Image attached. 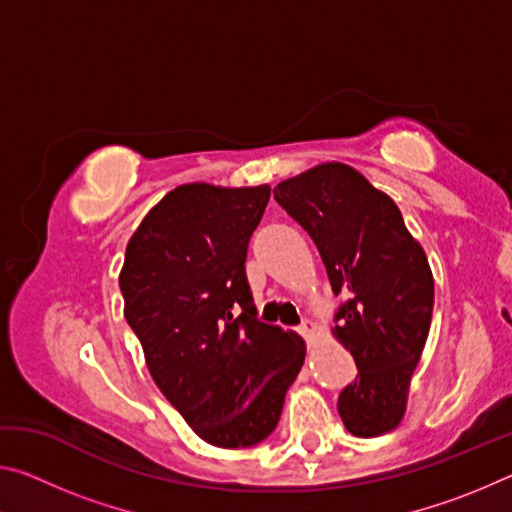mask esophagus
<instances>
[{
	"label": "esophagus",
	"mask_w": 512,
	"mask_h": 512,
	"mask_svg": "<svg viewBox=\"0 0 512 512\" xmlns=\"http://www.w3.org/2000/svg\"><path fill=\"white\" fill-rule=\"evenodd\" d=\"M300 334L305 336V339H311V336L316 334V323H311V320H302V325H300Z\"/></svg>",
	"instance_id": "1"
}]
</instances>
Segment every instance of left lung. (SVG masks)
I'll return each instance as SVG.
<instances>
[{"label":"left lung","mask_w":512,"mask_h":512,"mask_svg":"<svg viewBox=\"0 0 512 512\" xmlns=\"http://www.w3.org/2000/svg\"><path fill=\"white\" fill-rule=\"evenodd\" d=\"M275 201L314 239L336 296L334 334L359 375L339 395L352 436L402 422L415 366L429 336L433 275L400 207L348 164L325 162L284 180Z\"/></svg>","instance_id":"8db88e82"}]
</instances>
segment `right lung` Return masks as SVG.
Returning a JSON list of instances; mask_svg holds the SVG:
<instances>
[{
  "label": "right lung",
  "instance_id": "add662e5",
  "mask_svg": "<svg viewBox=\"0 0 512 512\" xmlns=\"http://www.w3.org/2000/svg\"><path fill=\"white\" fill-rule=\"evenodd\" d=\"M268 198V185L176 187L144 216L119 275L153 381L214 447L271 436L305 361L296 332L257 318L248 287V244Z\"/></svg>",
  "mask_w": 512,
  "mask_h": 512
}]
</instances>
